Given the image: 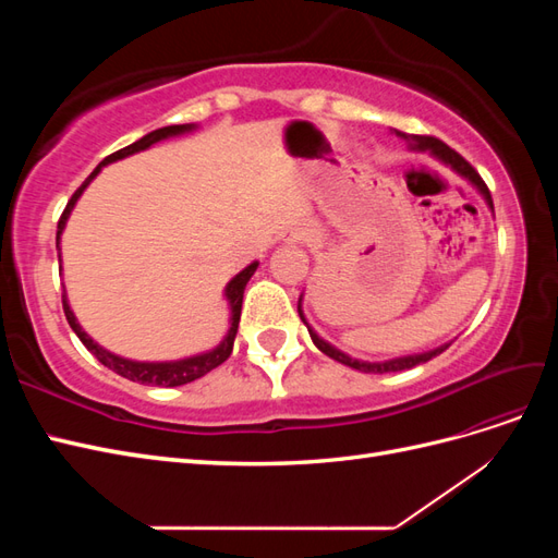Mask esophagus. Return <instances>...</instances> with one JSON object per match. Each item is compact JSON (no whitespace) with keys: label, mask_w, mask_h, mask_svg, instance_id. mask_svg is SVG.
<instances>
[{"label":"esophagus","mask_w":558,"mask_h":558,"mask_svg":"<svg viewBox=\"0 0 558 558\" xmlns=\"http://www.w3.org/2000/svg\"><path fill=\"white\" fill-rule=\"evenodd\" d=\"M307 238V230H291V232H286V242H300V240H305Z\"/></svg>","instance_id":"esophagus-1"}]
</instances>
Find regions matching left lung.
<instances>
[{
  "label": "left lung",
  "instance_id": "left-lung-1",
  "mask_svg": "<svg viewBox=\"0 0 558 558\" xmlns=\"http://www.w3.org/2000/svg\"><path fill=\"white\" fill-rule=\"evenodd\" d=\"M393 134H396V137L408 142V148H410V150H421V154H430L435 160H440L442 165H447L451 172L463 177V179L472 185V189H475V191L484 197L486 207L494 211V199H492V193H488V189H486V183L482 181V177H480L475 170H472V165L465 162L459 154H456V150H451L447 144H442L440 140H435V137H421V134H408V132H400V130H393ZM298 314H300V318H302V324L307 326L312 342L316 344L318 351H324L326 356H330V359L337 361V363L349 365V367H353V369H359V373H367V375H377V373H379V375H381V373H400V369H410V367H414V365H421V363H426V361L435 359L437 353H442V351L451 344V342H447V344H442V347H435V349L424 351V353H412V356H398V359H388V361H379V363H369V361L351 359L349 353H344V351H340L337 347H332L330 342L324 340V337H318L316 330L307 324L305 312H302V295H300V300H298Z\"/></svg>",
  "mask_w": 558,
  "mask_h": 558
}]
</instances>
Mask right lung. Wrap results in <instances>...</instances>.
<instances>
[{"label": "right lung", "instance_id": "1", "mask_svg": "<svg viewBox=\"0 0 558 558\" xmlns=\"http://www.w3.org/2000/svg\"><path fill=\"white\" fill-rule=\"evenodd\" d=\"M193 130H197L195 123L158 128V130H154V132L144 134V137L137 140L134 144H130V146H125V148H121V150H116V154H111L109 158H105L102 162H99V165L95 167V170H93V174L81 183V189L72 195V199L66 202V207H64V211H62V216H60V223H58V238H56L58 251H60V238H62V232H64V226H66V221H70V216H72V211H74V207H76L78 197H81L83 191H86L88 185L93 183V179H95L99 172H102V167H107V165H111V162H116V160H123V158H128V156L140 154V150H146V148H150V146L158 144V142H165V140H170V137H181V134H189V132H193ZM58 258L62 260V253H58ZM258 265H260L258 260H253L251 265H246V267L242 269L240 275H234V277L228 281V286H226L223 298H226L228 310H230V318H228L230 328H228V332L223 335V340L218 342L214 349H209V351H202V353H195V356H185V359H177V361H132V359H125V356H118V353L105 349L102 344H97V342L93 340V337L81 328V324H78L74 312H72V307H70V300H66V291L62 293V310H64L66 320H70L72 330L78 335V340H81L83 344H86V349L93 353V356H95L99 363H102V365L109 367V369H113L116 375H121V377H125V379H130V381L146 384V386H181V384H191V381H195V379H199V377H205L207 373H211L214 367L226 363L228 356L232 353L234 337H238V328H240L244 289H246L248 279L253 277V272H256V269H258Z\"/></svg>", "mask_w": 558, "mask_h": 558}]
</instances>
